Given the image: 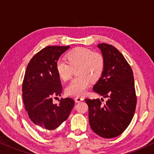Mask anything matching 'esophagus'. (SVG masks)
I'll return each instance as SVG.
<instances>
[{
	"instance_id": "1",
	"label": "esophagus",
	"mask_w": 154,
	"mask_h": 154,
	"mask_svg": "<svg viewBox=\"0 0 154 154\" xmlns=\"http://www.w3.org/2000/svg\"><path fill=\"white\" fill-rule=\"evenodd\" d=\"M75 101L76 103H79V102H81L82 101H83V98L79 97V96H77V97H75Z\"/></svg>"
}]
</instances>
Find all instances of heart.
<instances>
[{"instance_id":"1","label":"heart","mask_w":154,"mask_h":154,"mask_svg":"<svg viewBox=\"0 0 154 154\" xmlns=\"http://www.w3.org/2000/svg\"><path fill=\"white\" fill-rule=\"evenodd\" d=\"M67 62L58 60L56 71L62 81L71 78L75 69L77 76L65 88L69 96H82L86 93L91 81L95 82L101 77L105 68V60L100 53L93 52L89 48L79 47L67 53Z\"/></svg>"}]
</instances>
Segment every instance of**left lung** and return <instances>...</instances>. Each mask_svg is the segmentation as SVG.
<instances>
[{
	"mask_svg": "<svg viewBox=\"0 0 154 154\" xmlns=\"http://www.w3.org/2000/svg\"><path fill=\"white\" fill-rule=\"evenodd\" d=\"M98 47L105 60V68L93 90L108 100L104 104L99 98L85 101L92 130L103 138H113L126 130L134 116L137 105L134 76L131 66L116 47L108 44Z\"/></svg>",
	"mask_w": 154,
	"mask_h": 154,
	"instance_id": "obj_1",
	"label": "left lung"
}]
</instances>
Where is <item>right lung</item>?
Returning <instances> with one entry per match:
<instances>
[{"instance_id": "1", "label": "right lung", "mask_w": 154, "mask_h": 154, "mask_svg": "<svg viewBox=\"0 0 154 154\" xmlns=\"http://www.w3.org/2000/svg\"><path fill=\"white\" fill-rule=\"evenodd\" d=\"M69 46H48L33 56L22 83V98L30 120L48 130L66 120L75 105L71 98H61L58 105L53 98L61 96L62 85L56 71V63Z\"/></svg>"}]
</instances>
